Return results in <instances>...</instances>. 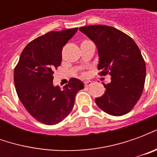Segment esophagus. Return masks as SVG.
<instances>
[{
  "label": "esophagus",
  "mask_w": 157,
  "mask_h": 157,
  "mask_svg": "<svg viewBox=\"0 0 157 157\" xmlns=\"http://www.w3.org/2000/svg\"><path fill=\"white\" fill-rule=\"evenodd\" d=\"M92 82H91V81H86V82H84V86H86V87H88V86H92Z\"/></svg>",
  "instance_id": "obj_1"
}]
</instances>
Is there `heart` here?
Here are the masks:
<instances>
[{"instance_id": "b5f03b06", "label": "heart", "mask_w": 157, "mask_h": 157, "mask_svg": "<svg viewBox=\"0 0 157 157\" xmlns=\"http://www.w3.org/2000/svg\"><path fill=\"white\" fill-rule=\"evenodd\" d=\"M86 75V74H85V73H83V75Z\"/></svg>"}]
</instances>
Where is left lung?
Instances as JSON below:
<instances>
[{
  "label": "left lung",
  "instance_id": "1",
  "mask_svg": "<svg viewBox=\"0 0 157 157\" xmlns=\"http://www.w3.org/2000/svg\"><path fill=\"white\" fill-rule=\"evenodd\" d=\"M98 47L100 75H111L103 84L104 94L95 99L103 112L122 116L130 112L141 96L145 81V63L132 38L120 30L105 25L80 28Z\"/></svg>",
  "mask_w": 157,
  "mask_h": 157
}]
</instances>
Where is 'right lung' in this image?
Masks as SVG:
<instances>
[{
  "instance_id": "obj_1",
  "label": "right lung",
  "mask_w": 157,
  "mask_h": 157,
  "mask_svg": "<svg viewBox=\"0 0 157 157\" xmlns=\"http://www.w3.org/2000/svg\"><path fill=\"white\" fill-rule=\"evenodd\" d=\"M77 28L52 31L27 44L14 69V84L20 101L29 114L47 125L64 120L75 104L76 93L84 88L71 78L63 87L53 86V74L61 64L62 49Z\"/></svg>"
}]
</instances>
